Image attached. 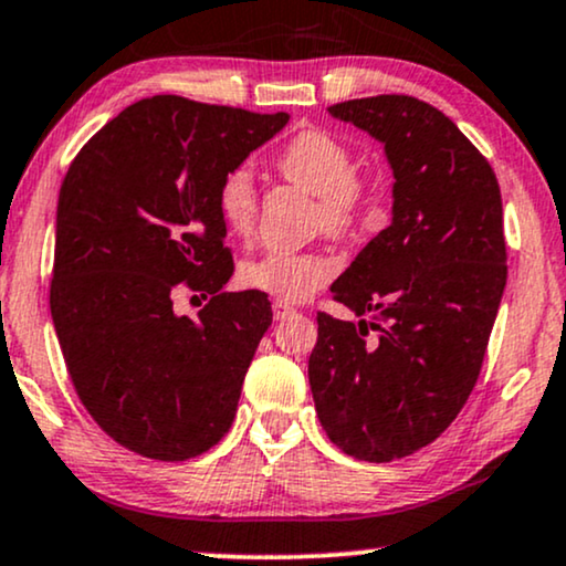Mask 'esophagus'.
<instances>
[{"label":"esophagus","instance_id":"1","mask_svg":"<svg viewBox=\"0 0 566 566\" xmlns=\"http://www.w3.org/2000/svg\"><path fill=\"white\" fill-rule=\"evenodd\" d=\"M271 311H274L276 322H282V318H287V316H292V313H295V308H292V305L282 303V301H274V305H271Z\"/></svg>","mask_w":566,"mask_h":566}]
</instances>
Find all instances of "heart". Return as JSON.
I'll return each instance as SVG.
<instances>
[{
	"instance_id": "heart-1",
	"label": "heart",
	"mask_w": 566,
	"mask_h": 566,
	"mask_svg": "<svg viewBox=\"0 0 566 566\" xmlns=\"http://www.w3.org/2000/svg\"><path fill=\"white\" fill-rule=\"evenodd\" d=\"M276 171L297 187L318 195V227L337 240L356 234L369 213L374 181L356 171L353 149L337 134L324 128H305L295 134L276 155ZM216 208L229 234H253L258 195L248 168H234L218 181ZM329 276V258L292 250H269L242 263L240 269L244 287L265 292L284 303L305 301Z\"/></svg>"
}]
</instances>
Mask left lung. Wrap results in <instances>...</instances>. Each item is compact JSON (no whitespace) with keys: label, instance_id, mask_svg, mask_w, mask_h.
Listing matches in <instances>:
<instances>
[{"label":"left lung","instance_id":"obj_1","mask_svg":"<svg viewBox=\"0 0 566 566\" xmlns=\"http://www.w3.org/2000/svg\"><path fill=\"white\" fill-rule=\"evenodd\" d=\"M390 160L392 223L332 284L358 324L318 311L308 382L326 438L403 459L451 427L478 385L506 287L501 189L459 126L408 94L337 102Z\"/></svg>","mask_w":566,"mask_h":566}]
</instances>
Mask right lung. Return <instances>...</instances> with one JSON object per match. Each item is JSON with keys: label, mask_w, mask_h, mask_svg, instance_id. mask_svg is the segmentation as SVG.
<instances>
[{"label": "right lung", "mask_w": 566, "mask_h": 566, "mask_svg": "<svg viewBox=\"0 0 566 566\" xmlns=\"http://www.w3.org/2000/svg\"><path fill=\"white\" fill-rule=\"evenodd\" d=\"M287 120L158 94L107 120L67 168L52 322L81 403L128 451L187 461L234 421L274 313L265 292H223L234 261L216 189ZM179 291L209 297L197 319L172 311Z\"/></svg>", "instance_id": "1"}]
</instances>
